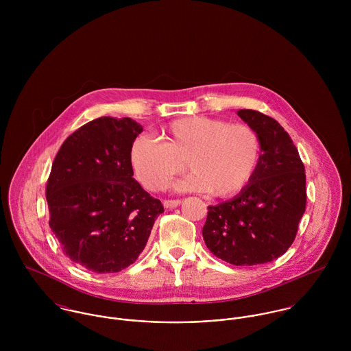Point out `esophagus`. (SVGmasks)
I'll use <instances>...</instances> for the list:
<instances>
[{"label": "esophagus", "instance_id": "obj_1", "mask_svg": "<svg viewBox=\"0 0 351 351\" xmlns=\"http://www.w3.org/2000/svg\"><path fill=\"white\" fill-rule=\"evenodd\" d=\"M180 204H181V201L180 200L163 201V206H165V208H169V209H171V208H176V206H178Z\"/></svg>", "mask_w": 351, "mask_h": 351}]
</instances>
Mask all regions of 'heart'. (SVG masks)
<instances>
[{
  "label": "heart",
  "mask_w": 351,
  "mask_h": 351,
  "mask_svg": "<svg viewBox=\"0 0 351 351\" xmlns=\"http://www.w3.org/2000/svg\"><path fill=\"white\" fill-rule=\"evenodd\" d=\"M159 139L141 135L130 151L138 180L152 192L163 189L186 162L192 173L174 185L176 191L228 197L250 182L261 160V139L247 124L191 116L170 123Z\"/></svg>",
  "instance_id": "heart-1"
}]
</instances>
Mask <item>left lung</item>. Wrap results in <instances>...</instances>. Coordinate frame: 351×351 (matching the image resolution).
<instances>
[{
	"mask_svg": "<svg viewBox=\"0 0 351 351\" xmlns=\"http://www.w3.org/2000/svg\"><path fill=\"white\" fill-rule=\"evenodd\" d=\"M238 116L261 139L250 182L231 200L208 206L202 238L209 251L235 266L271 262L293 243L305 212V173L299 151L277 120L252 109Z\"/></svg>",
	"mask_w": 351,
	"mask_h": 351,
	"instance_id": "8db88e82",
	"label": "left lung"
}]
</instances>
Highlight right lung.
Wrapping results in <instances>:
<instances>
[{
	"mask_svg": "<svg viewBox=\"0 0 351 351\" xmlns=\"http://www.w3.org/2000/svg\"><path fill=\"white\" fill-rule=\"evenodd\" d=\"M142 131L130 117H99L73 132L53 159L51 231L75 265L95 273L134 263L163 212L134 178L130 151Z\"/></svg>",
	"mask_w": 351,
	"mask_h": 351,
	"instance_id": "add662e5",
	"label": "right lung"
}]
</instances>
